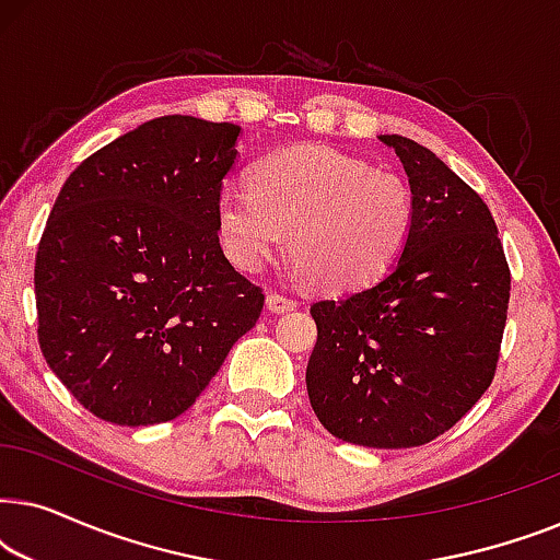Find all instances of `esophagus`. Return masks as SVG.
<instances>
[{
  "label": "esophagus",
  "mask_w": 560,
  "mask_h": 560,
  "mask_svg": "<svg viewBox=\"0 0 560 560\" xmlns=\"http://www.w3.org/2000/svg\"><path fill=\"white\" fill-rule=\"evenodd\" d=\"M267 308L275 311V313H285V311H293L298 308V301H293V298L282 295V293H267Z\"/></svg>",
  "instance_id": "obj_1"
}]
</instances>
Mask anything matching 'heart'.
I'll return each mask as SVG.
<instances>
[{
    "instance_id": "1",
    "label": "heart",
    "mask_w": 560,
    "mask_h": 560,
    "mask_svg": "<svg viewBox=\"0 0 560 560\" xmlns=\"http://www.w3.org/2000/svg\"><path fill=\"white\" fill-rule=\"evenodd\" d=\"M416 198L400 173L320 144H298L259 160L249 188L217 201L226 257L255 272L285 244L298 270L331 293L382 278L408 247Z\"/></svg>"
}]
</instances>
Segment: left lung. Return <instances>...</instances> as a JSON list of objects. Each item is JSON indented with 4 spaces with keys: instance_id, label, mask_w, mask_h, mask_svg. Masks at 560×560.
<instances>
[{
    "instance_id": "left-lung-1",
    "label": "left lung",
    "mask_w": 560,
    "mask_h": 560,
    "mask_svg": "<svg viewBox=\"0 0 560 560\" xmlns=\"http://www.w3.org/2000/svg\"><path fill=\"white\" fill-rule=\"evenodd\" d=\"M380 140L408 173L416 224L385 278L311 305L318 339L305 385L336 439L410 448L446 433L492 385L510 267L477 190L423 144Z\"/></svg>"
}]
</instances>
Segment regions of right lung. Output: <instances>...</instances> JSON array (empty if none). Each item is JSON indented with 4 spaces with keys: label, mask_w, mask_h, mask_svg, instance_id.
<instances>
[{
    "label": "right lung",
    "mask_w": 560,
    "mask_h": 560,
    "mask_svg": "<svg viewBox=\"0 0 560 560\" xmlns=\"http://www.w3.org/2000/svg\"><path fill=\"white\" fill-rule=\"evenodd\" d=\"M236 140L229 121L158 117L60 188L35 257L37 341L106 423L178 418L262 313V288L229 265L217 234Z\"/></svg>",
    "instance_id": "1"
}]
</instances>
